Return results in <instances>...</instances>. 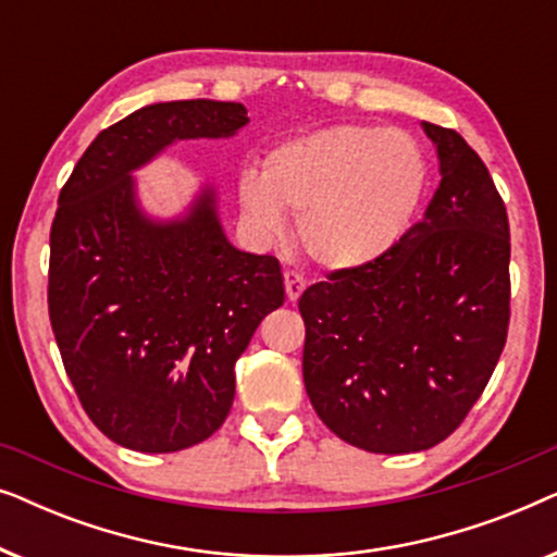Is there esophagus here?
<instances>
[{
	"label": "esophagus",
	"instance_id": "esophagus-1",
	"mask_svg": "<svg viewBox=\"0 0 557 557\" xmlns=\"http://www.w3.org/2000/svg\"><path fill=\"white\" fill-rule=\"evenodd\" d=\"M284 286H286L288 301H296V299H299V296H301L304 288H307V281H304L301 273L286 271V273H284Z\"/></svg>",
	"mask_w": 557,
	"mask_h": 557
}]
</instances>
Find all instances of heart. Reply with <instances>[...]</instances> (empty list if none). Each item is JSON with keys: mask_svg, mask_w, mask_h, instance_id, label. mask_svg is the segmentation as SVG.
<instances>
[{"mask_svg": "<svg viewBox=\"0 0 557 557\" xmlns=\"http://www.w3.org/2000/svg\"><path fill=\"white\" fill-rule=\"evenodd\" d=\"M429 166L400 128L332 126L271 151L263 177H240L243 215L261 235L296 215V238L324 269H357L398 246L423 200Z\"/></svg>", "mask_w": 557, "mask_h": 557, "instance_id": "1", "label": "heart"}]
</instances>
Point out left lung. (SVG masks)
Returning <instances> with one entry per match:
<instances>
[{
	"label": "left lung",
	"instance_id": "1",
	"mask_svg": "<svg viewBox=\"0 0 557 557\" xmlns=\"http://www.w3.org/2000/svg\"><path fill=\"white\" fill-rule=\"evenodd\" d=\"M441 182L421 223L377 261L299 299L304 385L317 416L370 454H410L459 429L509 326V223L486 164L423 121Z\"/></svg>",
	"mask_w": 557,
	"mask_h": 557
}]
</instances>
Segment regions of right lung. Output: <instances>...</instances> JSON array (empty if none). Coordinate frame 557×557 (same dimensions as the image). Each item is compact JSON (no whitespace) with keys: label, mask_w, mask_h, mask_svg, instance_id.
<instances>
[{"label":"right lung","mask_w":557,"mask_h":557,"mask_svg":"<svg viewBox=\"0 0 557 557\" xmlns=\"http://www.w3.org/2000/svg\"><path fill=\"white\" fill-rule=\"evenodd\" d=\"M248 124L243 103H151L103 128L60 189L48 309L65 372L96 429L144 454L210 438L231 413L235 360L284 304L273 256L225 238L215 189L180 220H151L132 172L182 139Z\"/></svg>","instance_id":"1"}]
</instances>
